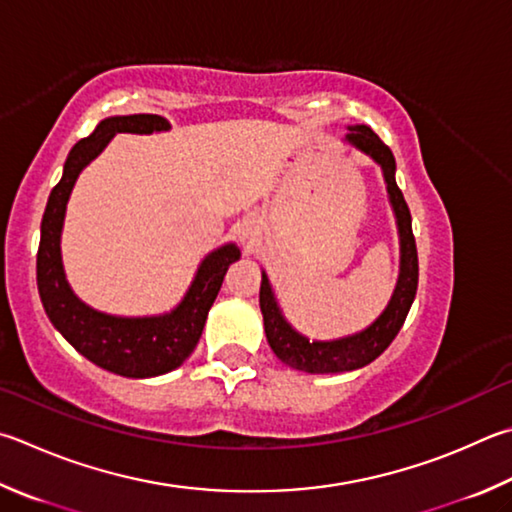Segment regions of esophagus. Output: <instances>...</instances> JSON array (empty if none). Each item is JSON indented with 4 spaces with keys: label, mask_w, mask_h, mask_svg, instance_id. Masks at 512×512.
I'll list each match as a JSON object with an SVG mask.
<instances>
[{
    "label": "esophagus",
    "mask_w": 512,
    "mask_h": 512,
    "mask_svg": "<svg viewBox=\"0 0 512 512\" xmlns=\"http://www.w3.org/2000/svg\"><path fill=\"white\" fill-rule=\"evenodd\" d=\"M250 237H253V228L246 226V228H244V239H250Z\"/></svg>",
    "instance_id": "obj_1"
}]
</instances>
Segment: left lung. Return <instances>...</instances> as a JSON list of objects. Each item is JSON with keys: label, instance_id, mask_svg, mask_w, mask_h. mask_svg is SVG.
Listing matches in <instances>:
<instances>
[{"label": "left lung", "instance_id": "8db88e82", "mask_svg": "<svg viewBox=\"0 0 512 512\" xmlns=\"http://www.w3.org/2000/svg\"><path fill=\"white\" fill-rule=\"evenodd\" d=\"M345 143L369 156L383 170L387 197L396 217L398 241H401V268H398V282L385 311L367 329L338 340H309L300 331H295L286 322L280 304L275 300L273 286L268 282V275L262 271L259 309L264 315L268 345L288 367L306 371V374H342V371L360 369L376 360L401 331L418 286V255L412 235V215L403 199V192L396 185V161L392 150L367 125H351Z\"/></svg>", "mask_w": 512, "mask_h": 512}]
</instances>
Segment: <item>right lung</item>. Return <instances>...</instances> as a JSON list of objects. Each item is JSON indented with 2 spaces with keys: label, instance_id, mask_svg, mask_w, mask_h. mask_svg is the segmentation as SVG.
<instances>
[{
  "label": "right lung",
  "instance_id": "right-lung-1",
  "mask_svg": "<svg viewBox=\"0 0 512 512\" xmlns=\"http://www.w3.org/2000/svg\"><path fill=\"white\" fill-rule=\"evenodd\" d=\"M167 118L156 114L109 116L82 138L67 156L62 179L46 201L37 250V291L44 311L69 345L94 365L125 378H152L181 367L201 338L208 311L241 250L224 244L212 250L197 268L183 300L172 311L143 318H123L91 309L73 293L62 266V226L67 203L80 172L105 150L116 134L167 132Z\"/></svg>",
  "mask_w": 512,
  "mask_h": 512
}]
</instances>
